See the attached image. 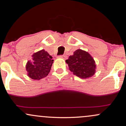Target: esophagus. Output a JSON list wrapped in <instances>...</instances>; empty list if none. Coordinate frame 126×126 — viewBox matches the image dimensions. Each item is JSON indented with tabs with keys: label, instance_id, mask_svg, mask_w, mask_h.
Here are the masks:
<instances>
[{
	"label": "esophagus",
	"instance_id": "34e87169",
	"mask_svg": "<svg viewBox=\"0 0 126 126\" xmlns=\"http://www.w3.org/2000/svg\"><path fill=\"white\" fill-rule=\"evenodd\" d=\"M59 58H63V59H65L67 58V56L64 55H59L58 56Z\"/></svg>",
	"mask_w": 126,
	"mask_h": 126
}]
</instances>
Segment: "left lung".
I'll return each mask as SVG.
<instances>
[{"label": "left lung", "instance_id": "obj_1", "mask_svg": "<svg viewBox=\"0 0 126 126\" xmlns=\"http://www.w3.org/2000/svg\"><path fill=\"white\" fill-rule=\"evenodd\" d=\"M70 70L73 74L81 79H87L95 73L96 65L93 58L88 52L78 49L73 55L66 60Z\"/></svg>", "mask_w": 126, "mask_h": 126}]
</instances>
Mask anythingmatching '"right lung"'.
I'll return each instance as SVG.
<instances>
[{"instance_id":"add662e5","label":"right lung","mask_w":126,"mask_h":126,"mask_svg":"<svg viewBox=\"0 0 126 126\" xmlns=\"http://www.w3.org/2000/svg\"><path fill=\"white\" fill-rule=\"evenodd\" d=\"M32 60L29 61L26 65L28 76L33 80H39L46 77L50 72L53 60L45 50L34 53Z\"/></svg>"}]
</instances>
